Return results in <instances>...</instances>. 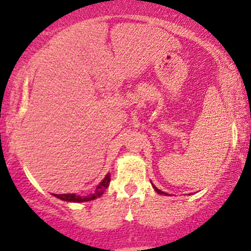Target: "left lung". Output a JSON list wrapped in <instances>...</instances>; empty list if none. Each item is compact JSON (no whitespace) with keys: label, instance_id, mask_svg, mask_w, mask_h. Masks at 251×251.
Listing matches in <instances>:
<instances>
[{"label":"left lung","instance_id":"obj_1","mask_svg":"<svg viewBox=\"0 0 251 251\" xmlns=\"http://www.w3.org/2000/svg\"><path fill=\"white\" fill-rule=\"evenodd\" d=\"M153 187H154V190L157 191L158 194H160V195H163V194H164V195H167V194H165V193H163L162 190H159V189H157V187H155V186H153Z\"/></svg>","mask_w":251,"mask_h":251}]
</instances>
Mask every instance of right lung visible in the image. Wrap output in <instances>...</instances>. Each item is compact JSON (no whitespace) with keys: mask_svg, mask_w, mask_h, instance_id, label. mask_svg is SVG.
<instances>
[{"mask_svg":"<svg viewBox=\"0 0 251 251\" xmlns=\"http://www.w3.org/2000/svg\"><path fill=\"white\" fill-rule=\"evenodd\" d=\"M109 182H110V174H108L105 177H104L103 181H101L100 184L96 187L94 193L89 194V195H87V196H78V195H76V194H56L55 196L56 198L61 199V200L69 201V202H84V201H91V200H94V199H97V198H99V196L103 195L104 191L108 189Z\"/></svg>","mask_w":251,"mask_h":251,"instance_id":"right-lung-1","label":"right lung"}]
</instances>
